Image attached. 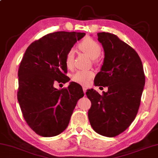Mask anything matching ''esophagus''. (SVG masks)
Listing matches in <instances>:
<instances>
[{
	"mask_svg": "<svg viewBox=\"0 0 158 158\" xmlns=\"http://www.w3.org/2000/svg\"><path fill=\"white\" fill-rule=\"evenodd\" d=\"M86 90H87L86 87H85V86H83V91H84V94H85V93L86 92Z\"/></svg>",
	"mask_w": 158,
	"mask_h": 158,
	"instance_id": "esophagus-1",
	"label": "esophagus"
}]
</instances>
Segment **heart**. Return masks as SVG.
Here are the masks:
<instances>
[{
  "mask_svg": "<svg viewBox=\"0 0 158 158\" xmlns=\"http://www.w3.org/2000/svg\"><path fill=\"white\" fill-rule=\"evenodd\" d=\"M79 48L94 60L99 57L102 53V48L99 44L91 38H87L82 41L79 44ZM74 50L70 49L65 56V64L68 69H71L74 67ZM94 77V72L93 71L79 70L73 74L72 80L76 83L86 85L90 82Z\"/></svg>",
  "mask_w": 158,
  "mask_h": 158,
  "instance_id": "heart-1",
  "label": "heart"
}]
</instances>
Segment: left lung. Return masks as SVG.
I'll list each match as a JSON object with an SVG mask.
<instances>
[{"label": "left lung", "mask_w": 158, "mask_h": 158, "mask_svg": "<svg viewBox=\"0 0 158 158\" xmlns=\"http://www.w3.org/2000/svg\"><path fill=\"white\" fill-rule=\"evenodd\" d=\"M97 35L105 54L94 84L107 86L108 91L100 95L93 89L87 90L86 94L91 102L88 117L96 133L111 138L126 131L135 119L145 78L135 49L116 35L104 32Z\"/></svg>", "instance_id": "obj_1"}]
</instances>
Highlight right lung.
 I'll use <instances>...</instances> for the list:
<instances>
[{
    "label": "right lung",
    "instance_id": "obj_1",
    "mask_svg": "<svg viewBox=\"0 0 158 158\" xmlns=\"http://www.w3.org/2000/svg\"><path fill=\"white\" fill-rule=\"evenodd\" d=\"M86 34L55 32L31 43L18 69V100L23 117L39 135L53 137L64 131L77 103L84 96L81 86L70 82L57 89L56 82L66 83L67 52Z\"/></svg>",
    "mask_w": 158,
    "mask_h": 158
}]
</instances>
